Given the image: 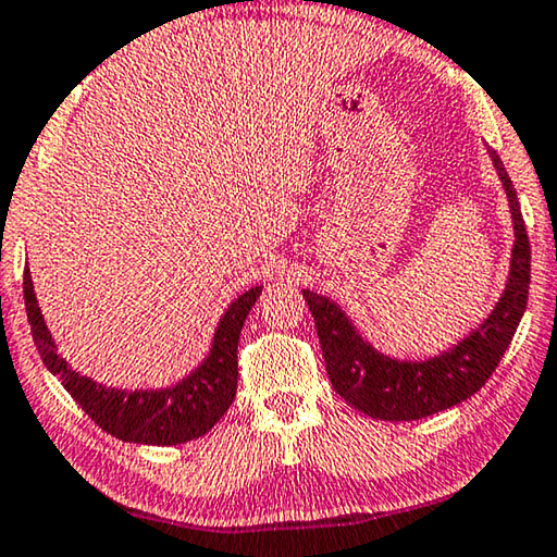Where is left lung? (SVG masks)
<instances>
[{"instance_id":"1","label":"left lung","mask_w":557,"mask_h":557,"mask_svg":"<svg viewBox=\"0 0 557 557\" xmlns=\"http://www.w3.org/2000/svg\"><path fill=\"white\" fill-rule=\"evenodd\" d=\"M494 168L504 182L510 214H513V259L504 296L484 323L457 348L424 362H399L372 350L338 306L304 290L315 321L318 341L325 358V370L333 387L350 407L385 422H409L469 399L486 385L500 358L513 341L521 323L531 288V242L518 205L516 187L496 150H488Z\"/></svg>"}]
</instances>
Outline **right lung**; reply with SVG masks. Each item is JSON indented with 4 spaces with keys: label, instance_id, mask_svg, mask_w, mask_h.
Instances as JSON below:
<instances>
[{
    "label": "right lung",
    "instance_id": "1",
    "mask_svg": "<svg viewBox=\"0 0 557 557\" xmlns=\"http://www.w3.org/2000/svg\"><path fill=\"white\" fill-rule=\"evenodd\" d=\"M259 294L261 286L246 290L244 296L234 300L216 325L209 358L193 375L170 389L121 392L96 385L94 380L73 372L66 360L59 358L57 345H53L44 315L36 306L29 269H24L26 318H29L32 338L44 364L61 380L69 395L76 399L78 407L94 419L100 430L115 436V440L135 444L172 446L193 442L222 419L234 403L236 382H239L236 345H239L242 325L251 306L257 304Z\"/></svg>",
    "mask_w": 557,
    "mask_h": 557
}]
</instances>
